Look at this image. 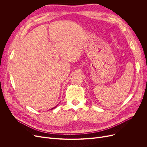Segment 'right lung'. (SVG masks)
I'll return each instance as SVG.
<instances>
[{
  "label": "right lung",
  "mask_w": 147,
  "mask_h": 147,
  "mask_svg": "<svg viewBox=\"0 0 147 147\" xmlns=\"http://www.w3.org/2000/svg\"><path fill=\"white\" fill-rule=\"evenodd\" d=\"M57 105L56 106V107H53V108H52V109H50V110H53V109H55V108L57 107Z\"/></svg>",
  "instance_id": "add662e5"
}]
</instances>
